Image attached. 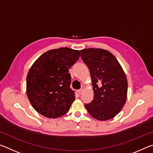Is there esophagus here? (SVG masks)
<instances>
[{
	"label": "esophagus",
	"instance_id": "esophagus-1",
	"mask_svg": "<svg viewBox=\"0 0 153 153\" xmlns=\"http://www.w3.org/2000/svg\"><path fill=\"white\" fill-rule=\"evenodd\" d=\"M84 86H82L81 88H80V89L78 90V91H77V92H78V94H81L82 92H83V90H84Z\"/></svg>",
	"mask_w": 153,
	"mask_h": 153
}]
</instances>
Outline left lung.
<instances>
[{"label": "left lung", "mask_w": 153, "mask_h": 153, "mask_svg": "<svg viewBox=\"0 0 153 153\" xmlns=\"http://www.w3.org/2000/svg\"><path fill=\"white\" fill-rule=\"evenodd\" d=\"M89 69L94 99L85 104L90 115L100 121L108 120L120 112L125 105L128 81L122 67L112 53L102 48L80 51Z\"/></svg>", "instance_id": "8db88e82"}]
</instances>
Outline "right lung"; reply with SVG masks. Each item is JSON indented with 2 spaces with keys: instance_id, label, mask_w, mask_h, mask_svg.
<instances>
[{
  "instance_id": "add662e5",
  "label": "right lung",
  "mask_w": 153,
  "mask_h": 153,
  "mask_svg": "<svg viewBox=\"0 0 153 153\" xmlns=\"http://www.w3.org/2000/svg\"><path fill=\"white\" fill-rule=\"evenodd\" d=\"M79 56V51L67 47L52 49L32 65L27 76L26 92L37 112L48 118L68 112L75 100L69 69Z\"/></svg>"
}]
</instances>
